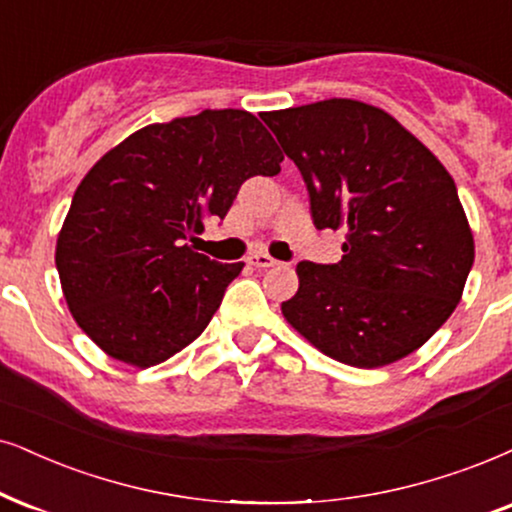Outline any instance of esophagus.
I'll return each mask as SVG.
<instances>
[{
    "label": "esophagus",
    "instance_id": "obj_1",
    "mask_svg": "<svg viewBox=\"0 0 512 512\" xmlns=\"http://www.w3.org/2000/svg\"><path fill=\"white\" fill-rule=\"evenodd\" d=\"M248 264H252V267L257 269H269V267H276L278 262L271 255H267V252H252L248 257Z\"/></svg>",
    "mask_w": 512,
    "mask_h": 512
}]
</instances>
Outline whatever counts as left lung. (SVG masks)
Masks as SVG:
<instances>
[{
  "instance_id": "8db88e82",
  "label": "left lung",
  "mask_w": 512,
  "mask_h": 512,
  "mask_svg": "<svg viewBox=\"0 0 512 512\" xmlns=\"http://www.w3.org/2000/svg\"><path fill=\"white\" fill-rule=\"evenodd\" d=\"M300 170L338 264H297L286 321L326 357L378 368L423 347L461 302L475 241L451 174L383 108L328 99L262 113Z\"/></svg>"
}]
</instances>
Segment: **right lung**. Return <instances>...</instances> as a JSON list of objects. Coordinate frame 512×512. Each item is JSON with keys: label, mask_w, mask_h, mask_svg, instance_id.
Instances as JSON below:
<instances>
[{"label": "right lung", "mask_w": 512, "mask_h": 512, "mask_svg": "<svg viewBox=\"0 0 512 512\" xmlns=\"http://www.w3.org/2000/svg\"><path fill=\"white\" fill-rule=\"evenodd\" d=\"M281 160L267 127L236 108L155 122L111 148L84 174L56 241L77 326L137 368L191 345L243 262L189 243L226 217L245 179L274 177Z\"/></svg>", "instance_id": "obj_1"}]
</instances>
